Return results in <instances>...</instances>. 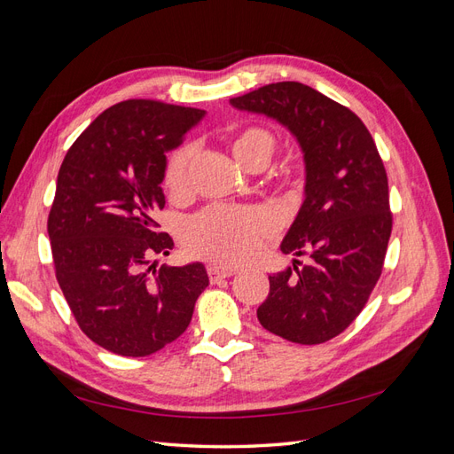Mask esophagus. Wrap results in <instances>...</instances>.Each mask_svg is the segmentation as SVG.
Here are the masks:
<instances>
[{
	"label": "esophagus",
	"mask_w": 454,
	"mask_h": 454,
	"mask_svg": "<svg viewBox=\"0 0 454 454\" xmlns=\"http://www.w3.org/2000/svg\"><path fill=\"white\" fill-rule=\"evenodd\" d=\"M232 274H237V269H223V267H210V269H208L210 282H217V280L229 278V277H232Z\"/></svg>",
	"instance_id": "1"
}]
</instances>
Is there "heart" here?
I'll list each match as a JSON object with an SVG mask.
<instances>
[{
    "mask_svg": "<svg viewBox=\"0 0 454 454\" xmlns=\"http://www.w3.org/2000/svg\"><path fill=\"white\" fill-rule=\"evenodd\" d=\"M274 136L259 127L242 130L232 142V153L244 168H254L257 162L270 160L274 153ZM193 151L184 145L170 155L164 170V187L172 195H182L189 184V164ZM272 229L265 212L250 208H229L212 206L189 219L184 232L185 248L191 255L212 261V263L231 267L250 257L259 239Z\"/></svg>",
    "mask_w": 454,
    "mask_h": 454,
    "instance_id": "heart-1",
    "label": "heart"
}]
</instances>
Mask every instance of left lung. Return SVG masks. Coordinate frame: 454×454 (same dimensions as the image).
I'll use <instances>...</instances> for the list:
<instances>
[{
  "mask_svg": "<svg viewBox=\"0 0 454 454\" xmlns=\"http://www.w3.org/2000/svg\"><path fill=\"white\" fill-rule=\"evenodd\" d=\"M229 102L280 122L303 151L305 200L280 250L310 261L269 277L257 320L282 339L320 345L356 320L382 272L392 232L387 170L362 119L312 87L282 81Z\"/></svg>",
  "mask_w": 454,
  "mask_h": 454,
  "instance_id": "8db88e82",
  "label": "left lung"
}]
</instances>
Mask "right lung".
<instances>
[{
	"instance_id": "right-lung-1",
	"label": "right lung",
	"mask_w": 454,
	"mask_h": 454,
	"mask_svg": "<svg viewBox=\"0 0 454 454\" xmlns=\"http://www.w3.org/2000/svg\"><path fill=\"white\" fill-rule=\"evenodd\" d=\"M206 112L157 100L107 107L67 149L47 231L72 314L96 345L129 358L180 337L208 286L202 263L159 269L174 240L155 222L164 208L167 153Z\"/></svg>"
}]
</instances>
